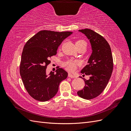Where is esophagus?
I'll use <instances>...</instances> for the list:
<instances>
[{"instance_id":"1","label":"esophagus","mask_w":131,"mask_h":131,"mask_svg":"<svg viewBox=\"0 0 131 131\" xmlns=\"http://www.w3.org/2000/svg\"><path fill=\"white\" fill-rule=\"evenodd\" d=\"M68 77H69V78H76V76H75V75H74V74H72V73H68Z\"/></svg>"}]
</instances>
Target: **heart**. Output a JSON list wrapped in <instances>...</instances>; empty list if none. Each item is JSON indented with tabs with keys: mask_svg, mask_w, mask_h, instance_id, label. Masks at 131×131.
<instances>
[{
	"mask_svg": "<svg viewBox=\"0 0 131 131\" xmlns=\"http://www.w3.org/2000/svg\"><path fill=\"white\" fill-rule=\"evenodd\" d=\"M86 45V42L84 40H78L75 41V45H76L77 48ZM77 64H78V61L70 59L63 63V66L67 70L69 71H73L75 69V67H76Z\"/></svg>",
	"mask_w": 131,
	"mask_h": 131,
	"instance_id": "heart-1",
	"label": "heart"
}]
</instances>
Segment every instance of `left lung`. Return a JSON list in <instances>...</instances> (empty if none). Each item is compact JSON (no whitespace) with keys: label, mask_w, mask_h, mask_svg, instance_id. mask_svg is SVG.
Instances as JSON below:
<instances>
[{"label":"left lung","mask_w":131,"mask_h":131,"mask_svg":"<svg viewBox=\"0 0 131 131\" xmlns=\"http://www.w3.org/2000/svg\"><path fill=\"white\" fill-rule=\"evenodd\" d=\"M90 40L92 53L81 73L89 75L90 79H84V88L78 91V95L85 100L97 97L106 88L113 70V59L110 45L101 35L90 29L79 30Z\"/></svg>","instance_id":"obj_1"}]
</instances>
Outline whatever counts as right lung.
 <instances>
[{
    "label": "right lung",
    "mask_w": 131,
    "mask_h": 131,
    "mask_svg": "<svg viewBox=\"0 0 131 131\" xmlns=\"http://www.w3.org/2000/svg\"><path fill=\"white\" fill-rule=\"evenodd\" d=\"M73 33L71 31L41 30L29 39L23 47L19 72L23 84L30 96L40 102L53 98L60 82L68 77L62 68L46 73L50 58L56 55L58 46Z\"/></svg>",
    "instance_id": "1"
}]
</instances>
